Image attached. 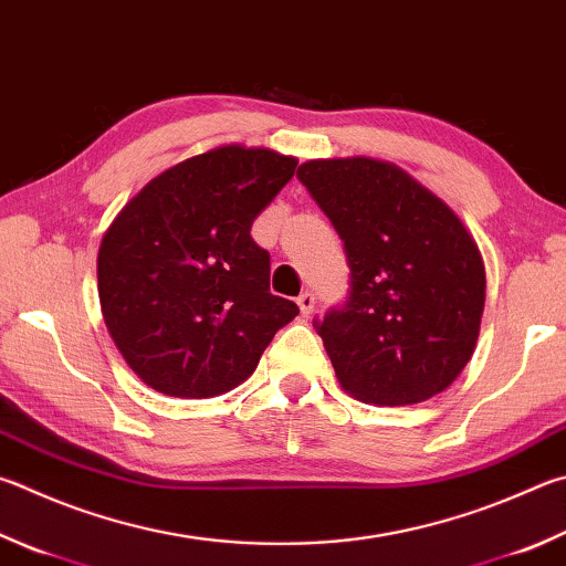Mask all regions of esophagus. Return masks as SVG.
<instances>
[{"label":"esophagus","instance_id":"1","mask_svg":"<svg viewBox=\"0 0 566 566\" xmlns=\"http://www.w3.org/2000/svg\"><path fill=\"white\" fill-rule=\"evenodd\" d=\"M296 304H300V310L304 316H310L314 312V294L312 292H302L296 296Z\"/></svg>","mask_w":566,"mask_h":566}]
</instances>
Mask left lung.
Segmentation results:
<instances>
[{"instance_id": "obj_1", "label": "left lung", "mask_w": 566, "mask_h": 566, "mask_svg": "<svg viewBox=\"0 0 566 566\" xmlns=\"http://www.w3.org/2000/svg\"><path fill=\"white\" fill-rule=\"evenodd\" d=\"M296 178L344 242L348 296L314 318L338 384L376 406L446 390L485 310V266L458 214L384 160H310Z\"/></svg>"}]
</instances>
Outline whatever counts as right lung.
Instances as JSON below:
<instances>
[{
    "instance_id": "add662e5",
    "label": "right lung",
    "mask_w": 566,
    "mask_h": 566,
    "mask_svg": "<svg viewBox=\"0 0 566 566\" xmlns=\"http://www.w3.org/2000/svg\"><path fill=\"white\" fill-rule=\"evenodd\" d=\"M294 168L266 148H214L160 172L113 220L98 250L101 310L143 384L220 396L300 314L270 292V252L252 240Z\"/></svg>"
}]
</instances>
